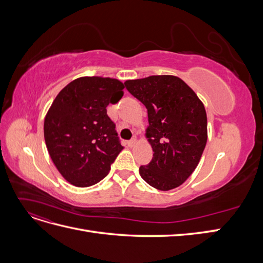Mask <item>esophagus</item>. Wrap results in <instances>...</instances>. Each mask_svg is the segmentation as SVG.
Wrapping results in <instances>:
<instances>
[{"label": "esophagus", "mask_w": 263, "mask_h": 263, "mask_svg": "<svg viewBox=\"0 0 263 263\" xmlns=\"http://www.w3.org/2000/svg\"><path fill=\"white\" fill-rule=\"evenodd\" d=\"M136 142H137L136 138H133V139H130L128 142H127V144H128L129 147H134L135 145H136Z\"/></svg>", "instance_id": "obj_1"}]
</instances>
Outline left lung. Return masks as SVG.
Listing matches in <instances>:
<instances>
[{
    "mask_svg": "<svg viewBox=\"0 0 263 263\" xmlns=\"http://www.w3.org/2000/svg\"><path fill=\"white\" fill-rule=\"evenodd\" d=\"M124 84L148 112L146 136L154 157L139 168L141 178L160 191L180 186L195 170L208 141L203 103L174 76H151Z\"/></svg>",
    "mask_w": 263,
    "mask_h": 263,
    "instance_id": "left-lung-1",
    "label": "left lung"
}]
</instances>
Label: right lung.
<instances>
[{
  "mask_svg": "<svg viewBox=\"0 0 263 263\" xmlns=\"http://www.w3.org/2000/svg\"><path fill=\"white\" fill-rule=\"evenodd\" d=\"M124 87L116 79L82 77L63 87L52 102L44 124L46 146L71 184H97L122 151L106 107L122 99Z\"/></svg>",
  "mask_w": 263,
  "mask_h": 263,
  "instance_id": "obj_1",
  "label": "right lung"
}]
</instances>
